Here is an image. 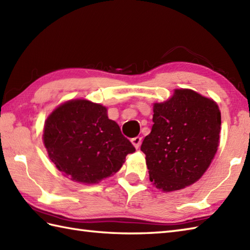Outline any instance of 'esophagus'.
I'll use <instances>...</instances> for the list:
<instances>
[{
	"label": "esophagus",
	"mask_w": 250,
	"mask_h": 250,
	"mask_svg": "<svg viewBox=\"0 0 250 250\" xmlns=\"http://www.w3.org/2000/svg\"><path fill=\"white\" fill-rule=\"evenodd\" d=\"M131 142H132V144H133L134 147L137 149V148H140V146L142 144V137L141 136H136V137H134V139H132Z\"/></svg>",
	"instance_id": "esophagus-1"
}]
</instances>
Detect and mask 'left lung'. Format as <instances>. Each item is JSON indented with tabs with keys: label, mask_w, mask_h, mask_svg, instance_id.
Instances as JSON below:
<instances>
[{
	"label": "left lung",
	"mask_w": 250,
	"mask_h": 250,
	"mask_svg": "<svg viewBox=\"0 0 250 250\" xmlns=\"http://www.w3.org/2000/svg\"><path fill=\"white\" fill-rule=\"evenodd\" d=\"M152 121L141 146L152 185L169 192L194 184L218 149V105L193 90L175 89L171 99L153 104Z\"/></svg>",
	"instance_id": "left-lung-1"
}]
</instances>
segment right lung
Listing matches in <instances>:
<instances>
[{"instance_id": "1", "label": "right lung", "mask_w": 250, "mask_h": 250, "mask_svg": "<svg viewBox=\"0 0 250 250\" xmlns=\"http://www.w3.org/2000/svg\"><path fill=\"white\" fill-rule=\"evenodd\" d=\"M44 145L56 167L72 180L95 184L120 169L135 151L105 106L88 100L61 104L45 121Z\"/></svg>"}]
</instances>
